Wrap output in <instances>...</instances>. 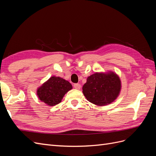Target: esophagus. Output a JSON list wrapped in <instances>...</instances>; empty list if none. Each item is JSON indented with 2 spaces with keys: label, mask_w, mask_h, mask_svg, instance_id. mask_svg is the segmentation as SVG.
Instances as JSON below:
<instances>
[{
  "label": "esophagus",
  "mask_w": 156,
  "mask_h": 156,
  "mask_svg": "<svg viewBox=\"0 0 156 156\" xmlns=\"http://www.w3.org/2000/svg\"><path fill=\"white\" fill-rule=\"evenodd\" d=\"M73 86H74V88H75V89H77V90H80V88H81V84H79V83L74 84Z\"/></svg>",
  "instance_id": "obj_1"
}]
</instances>
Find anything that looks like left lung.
Returning a JSON list of instances; mask_svg holds the SVG:
<instances>
[{
	"mask_svg": "<svg viewBox=\"0 0 156 156\" xmlns=\"http://www.w3.org/2000/svg\"><path fill=\"white\" fill-rule=\"evenodd\" d=\"M122 83L119 75L112 71L96 72L88 77L83 87L87 100L98 106L111 104L119 97Z\"/></svg>",
	"mask_w": 156,
	"mask_h": 156,
	"instance_id": "1",
	"label": "left lung"
}]
</instances>
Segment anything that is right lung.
Returning a JSON list of instances; mask_svg holds the SVG:
<instances>
[{
    "instance_id": "add662e5",
    "label": "right lung",
    "mask_w": 156,
    "mask_h": 156,
    "mask_svg": "<svg viewBox=\"0 0 156 156\" xmlns=\"http://www.w3.org/2000/svg\"><path fill=\"white\" fill-rule=\"evenodd\" d=\"M72 85L66 80L60 77L52 76L37 88L36 94L40 100L48 106H54L60 103L64 95Z\"/></svg>"
}]
</instances>
